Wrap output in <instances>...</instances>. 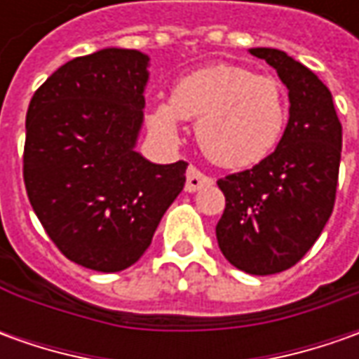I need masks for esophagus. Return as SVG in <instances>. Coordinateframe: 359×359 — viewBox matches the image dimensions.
I'll use <instances>...</instances> for the list:
<instances>
[{
	"instance_id": "1",
	"label": "esophagus",
	"mask_w": 359,
	"mask_h": 359,
	"mask_svg": "<svg viewBox=\"0 0 359 359\" xmlns=\"http://www.w3.org/2000/svg\"><path fill=\"white\" fill-rule=\"evenodd\" d=\"M214 184V180L210 177V175H205L203 172H200L198 168H194V165H189V170H187V180H186V189L191 194V191H198L201 187L205 186H212Z\"/></svg>"
}]
</instances>
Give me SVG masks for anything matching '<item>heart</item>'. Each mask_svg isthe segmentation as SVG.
<instances>
[{"label":"heart","instance_id":"obj_1","mask_svg":"<svg viewBox=\"0 0 359 359\" xmlns=\"http://www.w3.org/2000/svg\"><path fill=\"white\" fill-rule=\"evenodd\" d=\"M180 119L198 121V144L212 161L248 168L280 144L287 100L276 77L233 63H214L180 77L170 104L154 105L147 123L161 137L175 140Z\"/></svg>","mask_w":359,"mask_h":359}]
</instances>
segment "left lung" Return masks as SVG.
<instances>
[{
	"label": "left lung",
	"instance_id": "left-lung-1",
	"mask_svg": "<svg viewBox=\"0 0 359 359\" xmlns=\"http://www.w3.org/2000/svg\"><path fill=\"white\" fill-rule=\"evenodd\" d=\"M250 53L266 60L285 83L290 119L268 158L217 180L226 210L215 236L231 266L269 276L296 266L334 212L341 123L330 90L306 65L280 49Z\"/></svg>",
	"mask_w": 359,
	"mask_h": 359
}]
</instances>
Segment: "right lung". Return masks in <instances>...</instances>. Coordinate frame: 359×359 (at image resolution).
I'll return each mask as SVG.
<instances>
[{"label":"right lung","instance_id":"right-lung-1","mask_svg":"<svg viewBox=\"0 0 359 359\" xmlns=\"http://www.w3.org/2000/svg\"><path fill=\"white\" fill-rule=\"evenodd\" d=\"M147 62L118 48L76 57L37 88L25 116L29 203L57 250L95 271L133 266L186 184V161L158 165L133 149Z\"/></svg>","mask_w":359,"mask_h":359}]
</instances>
